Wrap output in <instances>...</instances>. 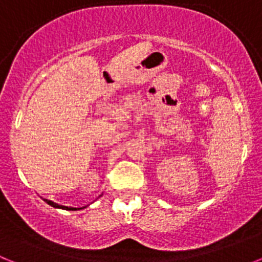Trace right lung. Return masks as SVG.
<instances>
[{"instance_id":"obj_1","label":"right lung","mask_w":262,"mask_h":262,"mask_svg":"<svg viewBox=\"0 0 262 262\" xmlns=\"http://www.w3.org/2000/svg\"><path fill=\"white\" fill-rule=\"evenodd\" d=\"M46 202L48 203L50 206H52V207H57V209H62V210H69V211H76V207H67V206H61V205H57V203L52 202V201H48V200H45Z\"/></svg>"}]
</instances>
